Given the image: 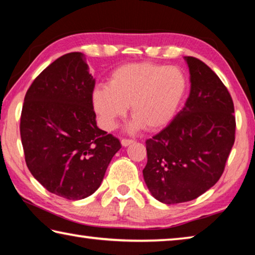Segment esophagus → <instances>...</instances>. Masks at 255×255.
<instances>
[{
    "label": "esophagus",
    "instance_id": "34e87169",
    "mask_svg": "<svg viewBox=\"0 0 255 255\" xmlns=\"http://www.w3.org/2000/svg\"><path fill=\"white\" fill-rule=\"evenodd\" d=\"M132 143H133L132 139H122V145L124 146V147H127V146H129Z\"/></svg>",
    "mask_w": 255,
    "mask_h": 255
}]
</instances>
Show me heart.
Masks as SVG:
<instances>
[{
    "instance_id": "b5f03b06",
    "label": "heart",
    "mask_w": 255,
    "mask_h": 255,
    "mask_svg": "<svg viewBox=\"0 0 255 255\" xmlns=\"http://www.w3.org/2000/svg\"><path fill=\"white\" fill-rule=\"evenodd\" d=\"M188 89L184 73L175 66L132 63L112 72L109 86L92 92V107L106 130H114L130 106L129 131L165 127L175 117Z\"/></svg>"
}]
</instances>
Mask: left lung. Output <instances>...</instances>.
Wrapping results in <instances>:
<instances>
[{
    "instance_id": "left-lung-1",
    "label": "left lung",
    "mask_w": 255,
    "mask_h": 255,
    "mask_svg": "<svg viewBox=\"0 0 255 255\" xmlns=\"http://www.w3.org/2000/svg\"><path fill=\"white\" fill-rule=\"evenodd\" d=\"M190 94L173 120L146 140L145 183L166 205L193 200L221 178L235 140L234 103L221 79L195 57H184Z\"/></svg>"
}]
</instances>
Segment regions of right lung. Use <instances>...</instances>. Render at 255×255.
<instances>
[{
  "label": "right lung",
  "instance_id": "1",
  "mask_svg": "<svg viewBox=\"0 0 255 255\" xmlns=\"http://www.w3.org/2000/svg\"><path fill=\"white\" fill-rule=\"evenodd\" d=\"M94 85L85 55L66 54L36 77L21 112L29 171L49 192L68 200L96 192L122 148L117 138L97 126Z\"/></svg>",
  "mask_w": 255,
  "mask_h": 255
}]
</instances>
